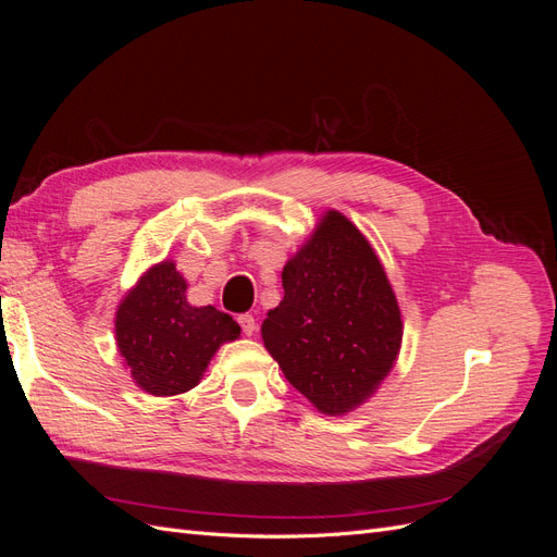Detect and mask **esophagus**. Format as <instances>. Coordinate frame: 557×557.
Listing matches in <instances>:
<instances>
[{
  "label": "esophagus",
  "mask_w": 557,
  "mask_h": 557,
  "mask_svg": "<svg viewBox=\"0 0 557 557\" xmlns=\"http://www.w3.org/2000/svg\"><path fill=\"white\" fill-rule=\"evenodd\" d=\"M239 325H242V330H244V334H246V336H252V334H256V330H258L256 318H252L250 313L239 315Z\"/></svg>",
  "instance_id": "obj_1"
}]
</instances>
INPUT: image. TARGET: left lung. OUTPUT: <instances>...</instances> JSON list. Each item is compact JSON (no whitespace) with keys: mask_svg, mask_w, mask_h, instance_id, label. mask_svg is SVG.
Instances as JSON below:
<instances>
[{"mask_svg":"<svg viewBox=\"0 0 557 557\" xmlns=\"http://www.w3.org/2000/svg\"><path fill=\"white\" fill-rule=\"evenodd\" d=\"M264 348L318 411L344 416L376 393L401 346V313L364 234L327 211L283 267Z\"/></svg>","mask_w":557,"mask_h":557,"instance_id":"obj_1","label":"left lung"}]
</instances>
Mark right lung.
<instances>
[{
    "mask_svg": "<svg viewBox=\"0 0 557 557\" xmlns=\"http://www.w3.org/2000/svg\"><path fill=\"white\" fill-rule=\"evenodd\" d=\"M188 283L172 260L153 264L115 311V342L141 391L156 397L188 393L215 350L242 327L215 307H193Z\"/></svg>",
    "mask_w": 557,
    "mask_h": 557,
    "instance_id": "add662e5",
    "label": "right lung"
}]
</instances>
